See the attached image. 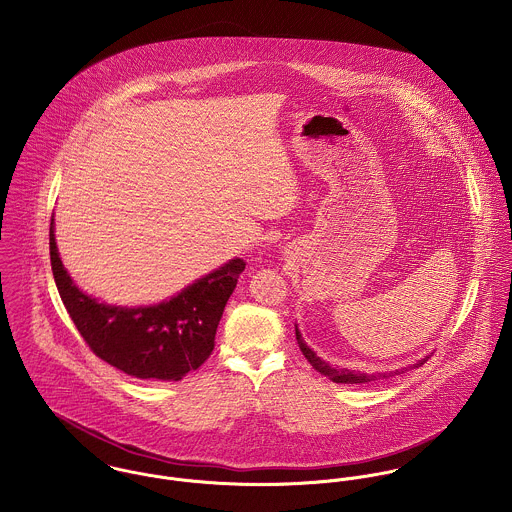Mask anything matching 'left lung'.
I'll list each match as a JSON object with an SVG mask.
<instances>
[{"instance_id": "left-lung-1", "label": "left lung", "mask_w": 512, "mask_h": 512, "mask_svg": "<svg viewBox=\"0 0 512 512\" xmlns=\"http://www.w3.org/2000/svg\"><path fill=\"white\" fill-rule=\"evenodd\" d=\"M295 339H297V345H299V349H301L303 357L309 361V365L313 366L317 372H321L323 376L331 378L333 382H341V384H365V382L380 380V378H388V376H394V374L404 372V368H402V370H396V372H376V374H366V372H355V370H349V368L331 366L329 363H325L321 357H317V353H315L313 349H309V347H307V343L303 341V337H301V333H299L297 325H295ZM428 359H430V355H428V357H424L422 361H418L416 365L408 366V368H418V366L424 365Z\"/></svg>"}]
</instances>
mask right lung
Listing matches in <instances>:
<instances>
[{
	"mask_svg": "<svg viewBox=\"0 0 512 512\" xmlns=\"http://www.w3.org/2000/svg\"><path fill=\"white\" fill-rule=\"evenodd\" d=\"M49 246L57 290L82 339L108 365L144 380H181L209 359L224 305L246 268L234 258L161 303L122 307L74 284L59 256L55 219Z\"/></svg>",
	"mask_w": 512,
	"mask_h": 512,
	"instance_id": "1",
	"label": "right lung"
}]
</instances>
